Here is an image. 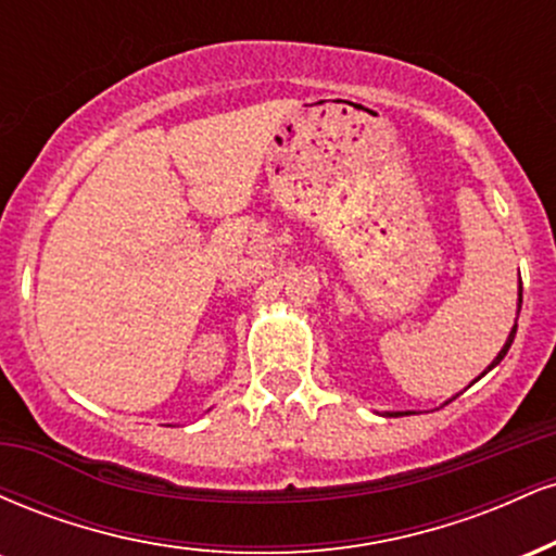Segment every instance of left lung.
Listing matches in <instances>:
<instances>
[{"mask_svg":"<svg viewBox=\"0 0 556 556\" xmlns=\"http://www.w3.org/2000/svg\"><path fill=\"white\" fill-rule=\"evenodd\" d=\"M520 305H522V285L518 287V314H520ZM515 331H518V318H515L513 329H509V334H507V342H504V348L500 350V353H496V358L489 363V366H486V371H483L481 376H486V374L491 371V368H494V366H500V363H502V358H504V355H507L509 344H513V340H515ZM481 376H478V379H481ZM446 402H450V400H446ZM446 402H444V405H446ZM387 416H402V413H400V410H397V413H387Z\"/></svg>","mask_w":556,"mask_h":556,"instance_id":"8db88e82","label":"left lung"}]
</instances>
